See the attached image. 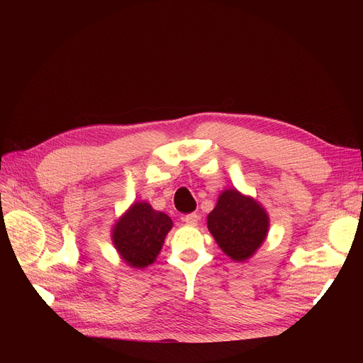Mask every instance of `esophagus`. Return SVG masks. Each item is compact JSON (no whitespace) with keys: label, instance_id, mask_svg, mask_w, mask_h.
I'll return each mask as SVG.
<instances>
[{"label":"esophagus","instance_id":"obj_1","mask_svg":"<svg viewBox=\"0 0 363 363\" xmlns=\"http://www.w3.org/2000/svg\"><path fill=\"white\" fill-rule=\"evenodd\" d=\"M199 215H196V213H189V215H186L184 218H183V221L186 223V224H188V225H196V224H199Z\"/></svg>","mask_w":363,"mask_h":363}]
</instances>
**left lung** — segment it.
<instances>
[{
    "instance_id": "obj_1",
    "label": "left lung",
    "mask_w": 363,
    "mask_h": 363,
    "mask_svg": "<svg viewBox=\"0 0 363 363\" xmlns=\"http://www.w3.org/2000/svg\"><path fill=\"white\" fill-rule=\"evenodd\" d=\"M207 227L227 256L242 262L255 255L265 240L268 216L257 201L228 189L208 213Z\"/></svg>"
}]
</instances>
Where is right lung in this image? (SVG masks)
<instances>
[{
	"label": "right lung",
	"mask_w": 363,
	"mask_h": 363,
	"mask_svg": "<svg viewBox=\"0 0 363 363\" xmlns=\"http://www.w3.org/2000/svg\"><path fill=\"white\" fill-rule=\"evenodd\" d=\"M171 227L168 215L155 211L147 203H135L116 223L113 244L128 265L145 268L156 260Z\"/></svg>",
	"instance_id": "right-lung-1"
}]
</instances>
